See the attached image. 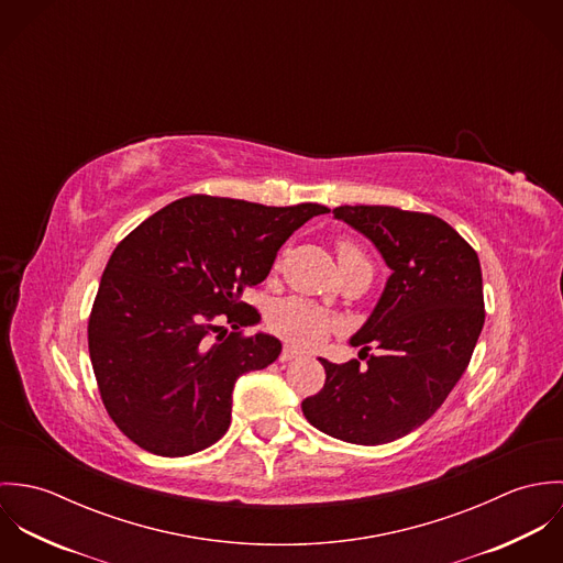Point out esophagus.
Wrapping results in <instances>:
<instances>
[{"label":"esophagus","mask_w":563,"mask_h":563,"mask_svg":"<svg viewBox=\"0 0 563 563\" xmlns=\"http://www.w3.org/2000/svg\"><path fill=\"white\" fill-rule=\"evenodd\" d=\"M297 357H299V351L292 349V346H284V351H282V355H279L282 362H292V360H297Z\"/></svg>","instance_id":"1"}]
</instances>
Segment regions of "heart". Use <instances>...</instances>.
I'll return each mask as SVG.
<instances>
[{"instance_id": "1", "label": "heart", "mask_w": 563, "mask_h": 563, "mask_svg": "<svg viewBox=\"0 0 563 563\" xmlns=\"http://www.w3.org/2000/svg\"><path fill=\"white\" fill-rule=\"evenodd\" d=\"M338 260L342 271L351 266H371L362 249L346 239L338 241ZM268 324L292 344L310 349L321 344L335 322L303 299H284L268 312Z\"/></svg>"}]
</instances>
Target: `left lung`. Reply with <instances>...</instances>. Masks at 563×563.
I'll list each match as a JSON object with an SVG mask.
<instances>
[{
  "mask_svg": "<svg viewBox=\"0 0 563 563\" xmlns=\"http://www.w3.org/2000/svg\"><path fill=\"white\" fill-rule=\"evenodd\" d=\"M333 217L364 234L393 271L362 329L351 338L368 355L324 366V386L301 402L322 433L364 446L418 429L464 375L482 333L477 251L433 214L393 206H340ZM364 360V357H360Z\"/></svg>",
  "mask_w": 563,
  "mask_h": 563,
  "instance_id": "8db88e82",
  "label": "left lung"
}]
</instances>
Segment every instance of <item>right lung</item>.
Here are the masks:
<instances>
[{"mask_svg":"<svg viewBox=\"0 0 563 563\" xmlns=\"http://www.w3.org/2000/svg\"><path fill=\"white\" fill-rule=\"evenodd\" d=\"M319 203L273 208L192 195L168 203L117 244L88 319L101 401L141 449L184 457L225 435L236 379L282 353L242 301ZM234 328V332L229 329Z\"/></svg>","mask_w":563,"mask_h":563,"instance_id":"right-lung-1","label":"right lung"}]
</instances>
